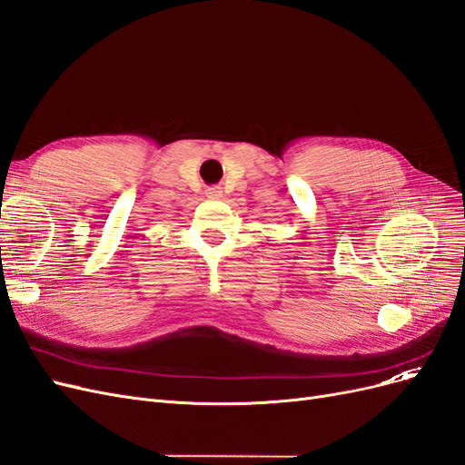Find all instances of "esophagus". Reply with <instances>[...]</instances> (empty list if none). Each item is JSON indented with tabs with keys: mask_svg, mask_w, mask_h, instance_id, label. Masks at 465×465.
<instances>
[{
	"mask_svg": "<svg viewBox=\"0 0 465 465\" xmlns=\"http://www.w3.org/2000/svg\"><path fill=\"white\" fill-rule=\"evenodd\" d=\"M207 198H209V200H219V198H221L219 188H209V190H207Z\"/></svg>",
	"mask_w": 465,
	"mask_h": 465,
	"instance_id": "obj_1",
	"label": "esophagus"
}]
</instances>
